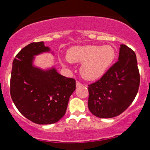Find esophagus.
<instances>
[{"label": "esophagus", "instance_id": "obj_1", "mask_svg": "<svg viewBox=\"0 0 150 150\" xmlns=\"http://www.w3.org/2000/svg\"><path fill=\"white\" fill-rule=\"evenodd\" d=\"M82 85H82L81 82H79V81H77V82H76V87H81V86H82Z\"/></svg>", "mask_w": 150, "mask_h": 150}]
</instances>
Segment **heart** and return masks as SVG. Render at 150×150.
I'll list each match as a JSON object with an SVG mask.
<instances>
[{
    "label": "heart",
    "mask_w": 150,
    "mask_h": 150,
    "mask_svg": "<svg viewBox=\"0 0 150 150\" xmlns=\"http://www.w3.org/2000/svg\"><path fill=\"white\" fill-rule=\"evenodd\" d=\"M114 58L115 51L110 46H75L67 53V58L69 61L82 63L81 74L87 80H95L100 77Z\"/></svg>",
    "instance_id": "b5f03b06"
}]
</instances>
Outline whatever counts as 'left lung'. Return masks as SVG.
I'll list each match as a JSON object with an SVG mask.
<instances>
[{
  "label": "left lung",
  "mask_w": 150,
  "mask_h": 150,
  "mask_svg": "<svg viewBox=\"0 0 150 150\" xmlns=\"http://www.w3.org/2000/svg\"><path fill=\"white\" fill-rule=\"evenodd\" d=\"M140 82L135 53L121 44L118 61L99 80L88 85L89 111L101 118L118 116L135 99Z\"/></svg>",
  "instance_id": "left-lung-1"
}]
</instances>
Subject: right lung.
I'll return each instance as SVG.
<instances>
[{
  "instance_id": "obj_1",
  "label": "right lung",
  "mask_w": 150,
  "mask_h": 150,
  "mask_svg": "<svg viewBox=\"0 0 150 150\" xmlns=\"http://www.w3.org/2000/svg\"><path fill=\"white\" fill-rule=\"evenodd\" d=\"M49 51L43 42L31 43L13 62L10 96L18 111L37 124H52L63 118L76 87L75 79L55 68L45 71L33 66L34 56Z\"/></svg>"
}]
</instances>
